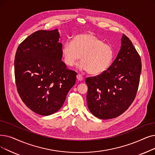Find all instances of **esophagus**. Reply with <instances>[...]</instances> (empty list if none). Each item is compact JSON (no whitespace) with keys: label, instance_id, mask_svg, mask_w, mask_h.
<instances>
[{"label":"esophagus","instance_id":"34e87169","mask_svg":"<svg viewBox=\"0 0 155 155\" xmlns=\"http://www.w3.org/2000/svg\"><path fill=\"white\" fill-rule=\"evenodd\" d=\"M77 78L78 81H82V80H84V77L81 75H80V74H78L77 75Z\"/></svg>","mask_w":155,"mask_h":155}]
</instances>
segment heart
Returning a JSON list of instances; mask_svg holds the SVG:
<instances>
[{
    "label": "heart",
    "mask_w": 155,
    "mask_h": 155,
    "mask_svg": "<svg viewBox=\"0 0 155 155\" xmlns=\"http://www.w3.org/2000/svg\"><path fill=\"white\" fill-rule=\"evenodd\" d=\"M61 54L64 63L68 66L75 65L81 56L79 68L87 70L91 75H97L109 68L113 51L111 45L104 43L93 33H87L76 35L72 42H65Z\"/></svg>",
    "instance_id": "obj_1"
}]
</instances>
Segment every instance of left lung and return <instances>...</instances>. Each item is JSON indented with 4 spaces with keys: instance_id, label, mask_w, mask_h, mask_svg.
<instances>
[{
    "instance_id": "8db88e82",
    "label": "left lung",
    "mask_w": 155,
    "mask_h": 155,
    "mask_svg": "<svg viewBox=\"0 0 155 155\" xmlns=\"http://www.w3.org/2000/svg\"><path fill=\"white\" fill-rule=\"evenodd\" d=\"M141 68L139 53L124 34L121 49L109 68L101 75L86 78L87 102L92 115L111 119L129 108L136 96Z\"/></svg>"
}]
</instances>
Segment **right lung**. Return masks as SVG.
I'll return each mask as SVG.
<instances>
[{
	"label": "right lung",
	"instance_id": "right-lung-1",
	"mask_svg": "<svg viewBox=\"0 0 155 155\" xmlns=\"http://www.w3.org/2000/svg\"><path fill=\"white\" fill-rule=\"evenodd\" d=\"M58 30H38L20 44L15 59L17 91L23 102L38 115L48 116L63 106L75 85L77 73L61 61Z\"/></svg>",
	"mask_w": 155,
	"mask_h": 155
}]
</instances>
